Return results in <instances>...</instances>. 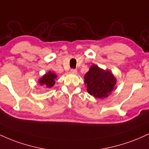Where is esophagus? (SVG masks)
<instances>
[{
    "label": "esophagus",
    "instance_id": "obj_1",
    "mask_svg": "<svg viewBox=\"0 0 149 149\" xmlns=\"http://www.w3.org/2000/svg\"><path fill=\"white\" fill-rule=\"evenodd\" d=\"M77 72H78L77 69H71V73H73V74H76Z\"/></svg>",
    "mask_w": 149,
    "mask_h": 149
}]
</instances>
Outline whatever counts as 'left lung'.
Returning <instances> with one entry per match:
<instances>
[{
    "instance_id": "left-lung-1",
    "label": "left lung",
    "mask_w": 149,
    "mask_h": 149,
    "mask_svg": "<svg viewBox=\"0 0 149 149\" xmlns=\"http://www.w3.org/2000/svg\"><path fill=\"white\" fill-rule=\"evenodd\" d=\"M85 83L89 94L97 98H105L113 90L116 80L110 71H104L96 65L85 75Z\"/></svg>"
}]
</instances>
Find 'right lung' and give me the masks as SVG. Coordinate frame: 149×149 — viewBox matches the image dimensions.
I'll return each instance as SVG.
<instances>
[{
    "label": "right lung",
    "mask_w": 149,
    "mask_h": 149,
    "mask_svg": "<svg viewBox=\"0 0 149 149\" xmlns=\"http://www.w3.org/2000/svg\"><path fill=\"white\" fill-rule=\"evenodd\" d=\"M57 76L54 74V73H51L50 71H49L48 73H46V74L43 77H42L40 80H39V83L40 85H45L47 88H52L53 85L55 83L54 79L57 78Z\"/></svg>",
    "instance_id": "add662e5"
}]
</instances>
